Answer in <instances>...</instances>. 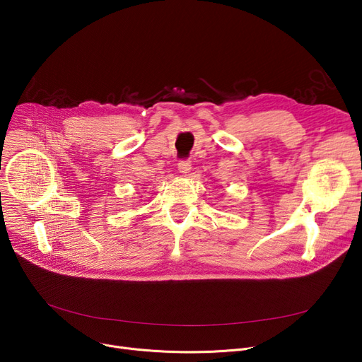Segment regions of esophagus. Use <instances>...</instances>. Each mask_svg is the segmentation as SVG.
I'll list each match as a JSON object with an SVG mask.
<instances>
[{"label":"esophagus","mask_w":362,"mask_h":362,"mask_svg":"<svg viewBox=\"0 0 362 362\" xmlns=\"http://www.w3.org/2000/svg\"><path fill=\"white\" fill-rule=\"evenodd\" d=\"M191 165H192L191 160H180L177 167H179V171L182 175H186V173H189V170H191Z\"/></svg>","instance_id":"obj_1"}]
</instances>
